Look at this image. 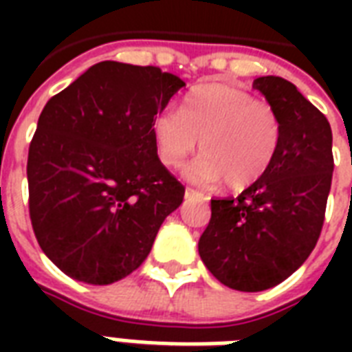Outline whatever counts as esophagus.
I'll return each mask as SVG.
<instances>
[{"mask_svg": "<svg viewBox=\"0 0 352 352\" xmlns=\"http://www.w3.org/2000/svg\"><path fill=\"white\" fill-rule=\"evenodd\" d=\"M186 197H203V193L193 188H186Z\"/></svg>", "mask_w": 352, "mask_h": 352, "instance_id": "obj_1", "label": "esophagus"}]
</instances>
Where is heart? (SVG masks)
Wrapping results in <instances>:
<instances>
[{
  "label": "heart",
  "mask_w": 352,
  "mask_h": 352,
  "mask_svg": "<svg viewBox=\"0 0 352 352\" xmlns=\"http://www.w3.org/2000/svg\"><path fill=\"white\" fill-rule=\"evenodd\" d=\"M281 133V117L272 104L221 84L193 87L181 111L162 109L151 122L162 164L181 166L201 140L203 155L186 175L204 184L225 181L230 190H245L263 177L278 153Z\"/></svg>",
  "instance_id": "heart-1"
}]
</instances>
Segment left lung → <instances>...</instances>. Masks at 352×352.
<instances>
[{
    "label": "left lung",
    "instance_id": "1",
    "mask_svg": "<svg viewBox=\"0 0 352 352\" xmlns=\"http://www.w3.org/2000/svg\"><path fill=\"white\" fill-rule=\"evenodd\" d=\"M252 87L281 117L278 153L241 195L212 199V217L199 239V256L214 278L241 292L276 287L311 256L334 170L325 115L289 80L261 76Z\"/></svg>",
    "mask_w": 352,
    "mask_h": 352
}]
</instances>
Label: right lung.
I'll use <instances>...</instances> for the list:
<instances>
[{
	"mask_svg": "<svg viewBox=\"0 0 352 352\" xmlns=\"http://www.w3.org/2000/svg\"><path fill=\"white\" fill-rule=\"evenodd\" d=\"M179 76L100 62L47 102L29 146V214L63 274L109 285L148 257L184 186L160 162L151 122Z\"/></svg>",
	"mask_w": 352,
	"mask_h": 352,
	"instance_id": "add662e5",
	"label": "right lung"
}]
</instances>
